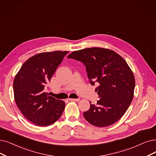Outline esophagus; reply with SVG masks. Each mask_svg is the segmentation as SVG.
Masks as SVG:
<instances>
[{"label":"esophagus","instance_id":"esophagus-1","mask_svg":"<svg viewBox=\"0 0 156 156\" xmlns=\"http://www.w3.org/2000/svg\"><path fill=\"white\" fill-rule=\"evenodd\" d=\"M69 101H76V102H79L80 101L79 98H69Z\"/></svg>","mask_w":156,"mask_h":156}]
</instances>
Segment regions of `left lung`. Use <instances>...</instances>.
<instances>
[{
    "label": "left lung",
    "mask_w": 156,
    "mask_h": 156,
    "mask_svg": "<svg viewBox=\"0 0 156 156\" xmlns=\"http://www.w3.org/2000/svg\"><path fill=\"white\" fill-rule=\"evenodd\" d=\"M67 58L83 63L91 84H99L95 91L100 99L83 113L86 120L99 127L119 120L133 101L135 88L134 74L127 62L112 50L100 47L74 51Z\"/></svg>",
    "instance_id": "obj_1"
}]
</instances>
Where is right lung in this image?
Wrapping results in <instances>:
<instances>
[{
  "mask_svg": "<svg viewBox=\"0 0 156 156\" xmlns=\"http://www.w3.org/2000/svg\"><path fill=\"white\" fill-rule=\"evenodd\" d=\"M68 51L41 52L28 59L13 81L15 101L27 119L36 126L45 127L56 122L65 103L44 92L47 84Z\"/></svg>",
  "mask_w": 156,
  "mask_h": 156,
  "instance_id": "1",
  "label": "right lung"
}]
</instances>
